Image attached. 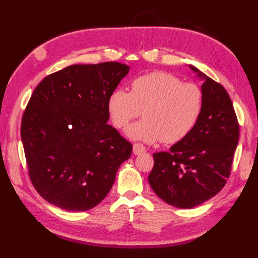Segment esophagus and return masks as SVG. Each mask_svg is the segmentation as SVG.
<instances>
[{"label": "esophagus", "instance_id": "34e87169", "mask_svg": "<svg viewBox=\"0 0 258 258\" xmlns=\"http://www.w3.org/2000/svg\"><path fill=\"white\" fill-rule=\"evenodd\" d=\"M146 149L145 146L143 144H140V143H136L133 145V153L135 155H141L143 154V153H145Z\"/></svg>", "mask_w": 258, "mask_h": 258}]
</instances>
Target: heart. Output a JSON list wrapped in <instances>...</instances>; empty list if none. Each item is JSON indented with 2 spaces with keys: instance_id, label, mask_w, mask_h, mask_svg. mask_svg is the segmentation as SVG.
I'll use <instances>...</instances> for the list:
<instances>
[{
  "instance_id": "b5f03b06",
  "label": "heart",
  "mask_w": 258,
  "mask_h": 258,
  "mask_svg": "<svg viewBox=\"0 0 258 258\" xmlns=\"http://www.w3.org/2000/svg\"><path fill=\"white\" fill-rule=\"evenodd\" d=\"M203 109V92L194 83L182 82L166 72H152L136 78L131 92L114 90L107 112L115 127L124 128L143 113L144 118L128 126L125 133L133 141L176 143L188 135Z\"/></svg>"
}]
</instances>
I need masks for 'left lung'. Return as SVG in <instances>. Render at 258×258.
Masks as SVG:
<instances>
[{"label": "left lung", "instance_id": "obj_1", "mask_svg": "<svg viewBox=\"0 0 258 258\" xmlns=\"http://www.w3.org/2000/svg\"><path fill=\"white\" fill-rule=\"evenodd\" d=\"M203 81V109L194 128L169 152L153 154L149 183L167 204L191 208L215 196L229 177L239 125L224 87L189 65Z\"/></svg>", "mask_w": 258, "mask_h": 258}]
</instances>
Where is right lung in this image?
<instances>
[{
	"label": "right lung",
	"instance_id": "1",
	"mask_svg": "<svg viewBox=\"0 0 258 258\" xmlns=\"http://www.w3.org/2000/svg\"><path fill=\"white\" fill-rule=\"evenodd\" d=\"M130 67L74 64L46 76L22 117L21 138L37 193L65 211L105 199L133 146L107 124V100Z\"/></svg>",
	"mask_w": 258,
	"mask_h": 258
}]
</instances>
